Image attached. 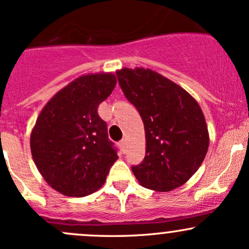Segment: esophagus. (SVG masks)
Instances as JSON below:
<instances>
[{"label": "esophagus", "instance_id": "esophagus-1", "mask_svg": "<svg viewBox=\"0 0 249 249\" xmlns=\"http://www.w3.org/2000/svg\"><path fill=\"white\" fill-rule=\"evenodd\" d=\"M119 146L123 151H125V147H126V141H125V139H122V141L119 142Z\"/></svg>", "mask_w": 249, "mask_h": 249}]
</instances>
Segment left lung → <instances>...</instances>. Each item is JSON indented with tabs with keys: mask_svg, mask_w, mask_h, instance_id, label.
Returning <instances> with one entry per match:
<instances>
[{
	"mask_svg": "<svg viewBox=\"0 0 249 249\" xmlns=\"http://www.w3.org/2000/svg\"><path fill=\"white\" fill-rule=\"evenodd\" d=\"M117 78L145 129V157L131 168L133 175L147 189L181 187L208 151V129L200 105L182 87L151 70L123 68Z\"/></svg>",
	"mask_w": 249,
	"mask_h": 249,
	"instance_id": "left-lung-1",
	"label": "left lung"
}]
</instances>
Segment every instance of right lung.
Instances as JSON below:
<instances>
[{
    "label": "right lung",
    "instance_id": "add662e5",
    "mask_svg": "<svg viewBox=\"0 0 249 249\" xmlns=\"http://www.w3.org/2000/svg\"><path fill=\"white\" fill-rule=\"evenodd\" d=\"M116 83L111 73L80 76L37 117L31 135L33 160L46 182L64 195L84 197L97 191L118 158L107 124L98 114Z\"/></svg>",
    "mask_w": 249,
    "mask_h": 249
}]
</instances>
